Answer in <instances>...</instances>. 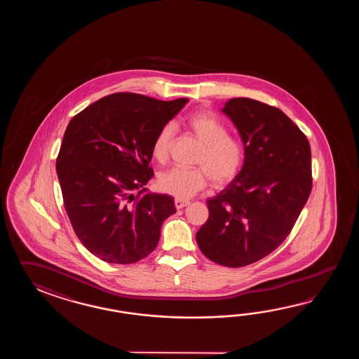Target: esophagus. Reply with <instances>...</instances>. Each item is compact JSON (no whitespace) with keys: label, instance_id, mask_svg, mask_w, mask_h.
Listing matches in <instances>:
<instances>
[{"label":"esophagus","instance_id":"obj_1","mask_svg":"<svg viewBox=\"0 0 359 359\" xmlns=\"http://www.w3.org/2000/svg\"><path fill=\"white\" fill-rule=\"evenodd\" d=\"M190 204L187 200H180V198H176L175 200V205H176L177 209H182L184 206H187Z\"/></svg>","mask_w":359,"mask_h":359}]
</instances>
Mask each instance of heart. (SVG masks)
Returning a JSON list of instances; mask_svg holds the SVG:
<instances>
[{
    "mask_svg": "<svg viewBox=\"0 0 359 359\" xmlns=\"http://www.w3.org/2000/svg\"><path fill=\"white\" fill-rule=\"evenodd\" d=\"M191 136L200 144L195 156L196 168H172L158 177L161 192L180 200L190 198L203 190L208 177L214 187L232 182L241 172L245 161L244 142L229 135V127L210 111H198L186 121ZM176 128L173 123L161 127L154 138V159L164 163L173 144Z\"/></svg>",
    "mask_w": 359,
    "mask_h": 359,
    "instance_id": "obj_1",
    "label": "heart"
}]
</instances>
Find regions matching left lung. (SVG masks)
Returning <instances> with one entry per match:
<instances>
[{
    "label": "left lung",
    "instance_id": "left-lung-1",
    "mask_svg": "<svg viewBox=\"0 0 359 359\" xmlns=\"http://www.w3.org/2000/svg\"><path fill=\"white\" fill-rule=\"evenodd\" d=\"M222 111L244 142V165L224 190L208 198L209 218L196 241L214 263L245 267L289 236L312 190V154L304 133L277 107L236 97Z\"/></svg>",
    "mask_w": 359,
    "mask_h": 359
}]
</instances>
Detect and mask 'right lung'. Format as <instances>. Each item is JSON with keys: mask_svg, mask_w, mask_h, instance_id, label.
<instances>
[{"mask_svg": "<svg viewBox=\"0 0 359 359\" xmlns=\"http://www.w3.org/2000/svg\"><path fill=\"white\" fill-rule=\"evenodd\" d=\"M189 99L118 92L69 122L56 159L64 206L76 237L95 257L130 264L156 248L173 198L146 192L151 145Z\"/></svg>", "mask_w": 359, "mask_h": 359, "instance_id": "obj_1", "label": "right lung"}]
</instances>
